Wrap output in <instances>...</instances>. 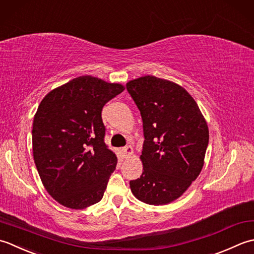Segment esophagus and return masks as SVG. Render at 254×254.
Masks as SVG:
<instances>
[{
	"instance_id": "obj_1",
	"label": "esophagus",
	"mask_w": 254,
	"mask_h": 254,
	"mask_svg": "<svg viewBox=\"0 0 254 254\" xmlns=\"http://www.w3.org/2000/svg\"><path fill=\"white\" fill-rule=\"evenodd\" d=\"M122 152H123V156L125 157V158H129L132 154V152H133V149H132V147L131 146H126V147H124L123 149H122Z\"/></svg>"
}]
</instances>
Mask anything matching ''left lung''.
Segmentation results:
<instances>
[{
	"label": "left lung",
	"mask_w": 254,
	"mask_h": 254,
	"mask_svg": "<svg viewBox=\"0 0 254 254\" xmlns=\"http://www.w3.org/2000/svg\"><path fill=\"white\" fill-rule=\"evenodd\" d=\"M142 118L140 178L130 181L136 197L163 205L180 197L204 165L209 132L194 98L182 86L152 75L126 84Z\"/></svg>",
	"instance_id": "left-lung-1"
}]
</instances>
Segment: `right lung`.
<instances>
[{
	"label": "right lung",
	"instance_id": "1",
	"mask_svg": "<svg viewBox=\"0 0 254 254\" xmlns=\"http://www.w3.org/2000/svg\"><path fill=\"white\" fill-rule=\"evenodd\" d=\"M125 90L90 75L48 93L38 106L32 140L36 168L58 203L82 209L104 195L117 157L105 144L102 110Z\"/></svg>",
	"mask_w": 254,
	"mask_h": 254
}]
</instances>
